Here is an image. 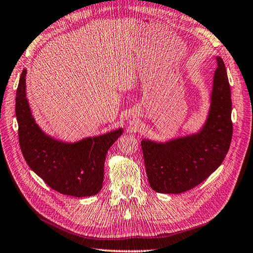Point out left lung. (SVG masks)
I'll return each mask as SVG.
<instances>
[{
  "mask_svg": "<svg viewBox=\"0 0 253 253\" xmlns=\"http://www.w3.org/2000/svg\"><path fill=\"white\" fill-rule=\"evenodd\" d=\"M210 107L199 130L161 141L143 138L144 163L151 189L179 194L200 184L219 168L231 139V90L225 63L216 56Z\"/></svg>",
  "mask_w": 253,
  "mask_h": 253,
  "instance_id": "8db88e82",
  "label": "left lung"
}]
</instances>
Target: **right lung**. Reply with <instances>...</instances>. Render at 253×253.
<instances>
[{"instance_id":"1","label":"right lung","mask_w":253,"mask_h":253,"mask_svg":"<svg viewBox=\"0 0 253 253\" xmlns=\"http://www.w3.org/2000/svg\"><path fill=\"white\" fill-rule=\"evenodd\" d=\"M26 73L16 94L19 143L26 163L53 190L74 197L96 195L103 187L106 155L123 134L117 128L103 134L68 142L47 134L36 123L26 97Z\"/></svg>"}]
</instances>
